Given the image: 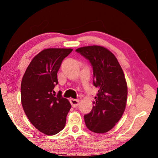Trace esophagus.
Here are the masks:
<instances>
[{"label":"esophagus","mask_w":158,"mask_h":158,"mask_svg":"<svg viewBox=\"0 0 158 158\" xmlns=\"http://www.w3.org/2000/svg\"><path fill=\"white\" fill-rule=\"evenodd\" d=\"M69 102H70L72 106H73V107H77V106L79 105V100H77V99H70L69 100Z\"/></svg>","instance_id":"obj_1"}]
</instances>
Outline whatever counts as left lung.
<instances>
[{"label":"left lung","mask_w":158,"mask_h":158,"mask_svg":"<svg viewBox=\"0 0 158 158\" xmlns=\"http://www.w3.org/2000/svg\"><path fill=\"white\" fill-rule=\"evenodd\" d=\"M76 52L91 63L93 85L98 89L91 111L85 123L95 133H105L121 119L127 103V85L117 58L106 48L98 45L78 48Z\"/></svg>","instance_id":"1"}]
</instances>
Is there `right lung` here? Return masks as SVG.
<instances>
[{
    "mask_svg": "<svg viewBox=\"0 0 158 158\" xmlns=\"http://www.w3.org/2000/svg\"><path fill=\"white\" fill-rule=\"evenodd\" d=\"M73 49L50 48L42 50L29 64L21 84V104L35 127L47 135H54L65 127L71 105L59 91L57 73L61 63Z\"/></svg>",
    "mask_w": 158,
    "mask_h": 158,
    "instance_id": "right-lung-1",
    "label": "right lung"
}]
</instances>
